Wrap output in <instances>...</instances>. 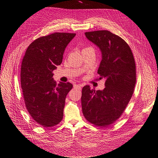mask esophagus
Instances as JSON below:
<instances>
[{"label": "esophagus", "instance_id": "esophagus-1", "mask_svg": "<svg viewBox=\"0 0 158 158\" xmlns=\"http://www.w3.org/2000/svg\"><path fill=\"white\" fill-rule=\"evenodd\" d=\"M81 85H80V84H75V85H74V88H77V89H81Z\"/></svg>", "mask_w": 158, "mask_h": 158}]
</instances>
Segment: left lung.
<instances>
[{
  "instance_id": "left-lung-1",
  "label": "left lung",
  "mask_w": 158,
  "mask_h": 158,
  "mask_svg": "<svg viewBox=\"0 0 158 158\" xmlns=\"http://www.w3.org/2000/svg\"><path fill=\"white\" fill-rule=\"evenodd\" d=\"M88 40L99 48L102 60L97 73L105 80L103 90L81 91V107L85 118L101 127L113 124L127 106L136 83L135 63L131 50L121 37L108 30L85 33Z\"/></svg>"
}]
</instances>
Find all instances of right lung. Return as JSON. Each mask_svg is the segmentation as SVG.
I'll return each mask as SVG.
<instances>
[{
	"label": "right lung",
	"instance_id": "1",
	"mask_svg": "<svg viewBox=\"0 0 158 158\" xmlns=\"http://www.w3.org/2000/svg\"><path fill=\"white\" fill-rule=\"evenodd\" d=\"M75 35L56 32L39 37L28 46L23 58L21 84L25 105L43 127L58 124L64 116L65 98L73 85L56 84L53 71L61 64L65 50Z\"/></svg>",
	"mask_w": 158,
	"mask_h": 158
}]
</instances>
